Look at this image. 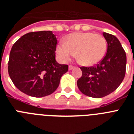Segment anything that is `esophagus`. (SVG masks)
Returning <instances> with one entry per match:
<instances>
[{
  "label": "esophagus",
  "mask_w": 134,
  "mask_h": 134,
  "mask_svg": "<svg viewBox=\"0 0 134 134\" xmlns=\"http://www.w3.org/2000/svg\"><path fill=\"white\" fill-rule=\"evenodd\" d=\"M74 68H75V67H74L73 66H68V69H69L70 70H72V69H73Z\"/></svg>",
  "instance_id": "esophagus-1"
}]
</instances>
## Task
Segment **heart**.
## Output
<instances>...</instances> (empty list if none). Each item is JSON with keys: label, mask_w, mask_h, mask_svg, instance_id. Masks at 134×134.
<instances>
[{"label": "heart", "mask_w": 134, "mask_h": 134, "mask_svg": "<svg viewBox=\"0 0 134 134\" xmlns=\"http://www.w3.org/2000/svg\"><path fill=\"white\" fill-rule=\"evenodd\" d=\"M108 51V43L102 35L90 32H78L68 35L65 42H59L56 46L57 57L63 63L75 56L81 64H96L102 60Z\"/></svg>", "instance_id": "heart-1"}]
</instances>
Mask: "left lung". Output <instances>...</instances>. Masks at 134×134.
<instances>
[{"label": "left lung", "mask_w": 134, "mask_h": 134, "mask_svg": "<svg viewBox=\"0 0 134 134\" xmlns=\"http://www.w3.org/2000/svg\"><path fill=\"white\" fill-rule=\"evenodd\" d=\"M108 43L104 58L96 66L81 67L82 76L77 86L83 94L101 98L113 92L122 83L126 71L127 57L125 50L116 36L103 33Z\"/></svg>", "instance_id": "obj_1"}]
</instances>
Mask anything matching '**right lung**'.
Instances as JSON below:
<instances>
[{
  "label": "right lung",
  "instance_id": "right-lung-1",
  "mask_svg": "<svg viewBox=\"0 0 134 134\" xmlns=\"http://www.w3.org/2000/svg\"><path fill=\"white\" fill-rule=\"evenodd\" d=\"M57 38L51 31L30 32L12 46L8 72L22 92L34 97L51 94L59 84L68 66L55 60Z\"/></svg>",
  "mask_w": 134,
  "mask_h": 134
}]
</instances>
